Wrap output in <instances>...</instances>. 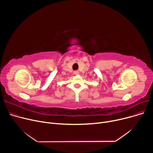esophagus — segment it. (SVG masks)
<instances>
[{
    "instance_id": "34e87169",
    "label": "esophagus",
    "mask_w": 153,
    "mask_h": 153,
    "mask_svg": "<svg viewBox=\"0 0 153 153\" xmlns=\"http://www.w3.org/2000/svg\"><path fill=\"white\" fill-rule=\"evenodd\" d=\"M78 73H79V72H78L77 71H75L74 72V74H76H76H77Z\"/></svg>"
}]
</instances>
